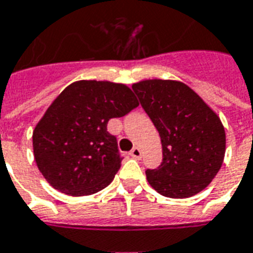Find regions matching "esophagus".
<instances>
[{
    "mask_svg": "<svg viewBox=\"0 0 253 253\" xmlns=\"http://www.w3.org/2000/svg\"><path fill=\"white\" fill-rule=\"evenodd\" d=\"M130 155L134 158V159H140V157H142V150H140L139 147H134L130 151Z\"/></svg>",
    "mask_w": 253,
    "mask_h": 253,
    "instance_id": "esophagus-1",
    "label": "esophagus"
}]
</instances>
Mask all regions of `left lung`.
<instances>
[{
	"label": "left lung",
	"instance_id": "1",
	"mask_svg": "<svg viewBox=\"0 0 253 253\" xmlns=\"http://www.w3.org/2000/svg\"><path fill=\"white\" fill-rule=\"evenodd\" d=\"M132 90L161 135L163 161L158 169L146 171L150 186L172 199L203 191L224 159L225 131L220 118L178 81H140Z\"/></svg>",
	"mask_w": 253,
	"mask_h": 253
}]
</instances>
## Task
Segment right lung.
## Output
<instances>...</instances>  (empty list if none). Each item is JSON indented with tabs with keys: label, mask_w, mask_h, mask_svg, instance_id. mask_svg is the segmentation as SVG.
Listing matches in <instances>:
<instances>
[{
	"label": "right lung",
	"mask_w": 253,
	"mask_h": 253,
	"mask_svg": "<svg viewBox=\"0 0 253 253\" xmlns=\"http://www.w3.org/2000/svg\"><path fill=\"white\" fill-rule=\"evenodd\" d=\"M138 105L126 84L78 81L67 86L33 131L34 159L50 186L71 196L109 186L122 158L107 122Z\"/></svg>",
	"instance_id": "right-lung-1"
}]
</instances>
